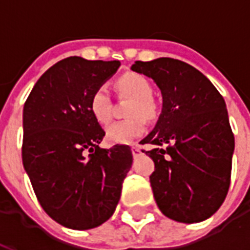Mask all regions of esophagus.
Returning <instances> with one entry per match:
<instances>
[{
	"mask_svg": "<svg viewBox=\"0 0 250 250\" xmlns=\"http://www.w3.org/2000/svg\"><path fill=\"white\" fill-rule=\"evenodd\" d=\"M131 152H132V157L136 158V157H139L141 155V147L139 146H132L131 147Z\"/></svg>",
	"mask_w": 250,
	"mask_h": 250,
	"instance_id": "esophagus-1",
	"label": "esophagus"
}]
</instances>
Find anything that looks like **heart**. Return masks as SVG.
Returning <instances> with one entry per match:
<instances>
[{
  "mask_svg": "<svg viewBox=\"0 0 250 250\" xmlns=\"http://www.w3.org/2000/svg\"><path fill=\"white\" fill-rule=\"evenodd\" d=\"M116 88L131 98L125 115L128 119L116 122L105 130V138L112 145H130L141 138L146 131V119H154L157 105L150 98L152 88L146 77L128 72L116 80ZM89 111L99 125H107L111 120V100L104 87L96 88L89 98Z\"/></svg>",
  "mask_w": 250,
  "mask_h": 250,
  "instance_id": "heart-1",
  "label": "heart"
}]
</instances>
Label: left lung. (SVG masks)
I'll list each match as a JSON object with an SVG mask.
<instances>
[{
	"mask_svg": "<svg viewBox=\"0 0 250 250\" xmlns=\"http://www.w3.org/2000/svg\"><path fill=\"white\" fill-rule=\"evenodd\" d=\"M131 69L151 77L163 98L162 114L141 142L150 145V175L163 214L193 224L220 209L229 190L234 135L225 100L208 77L170 57L135 62Z\"/></svg>",
	"mask_w": 250,
	"mask_h": 250,
	"instance_id": "left-lung-1",
	"label": "left lung"
}]
</instances>
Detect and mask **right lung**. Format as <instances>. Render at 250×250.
I'll return each mask as SVG.
<instances>
[{"instance_id":"right-lung-1","label":"right lung","mask_w":250,"mask_h":250,"mask_svg":"<svg viewBox=\"0 0 250 250\" xmlns=\"http://www.w3.org/2000/svg\"><path fill=\"white\" fill-rule=\"evenodd\" d=\"M119 65L66 57L37 80L24 104L25 171L44 211L69 229L108 220L131 168L130 146L99 147L105 132L89 111L92 92Z\"/></svg>"}]
</instances>
